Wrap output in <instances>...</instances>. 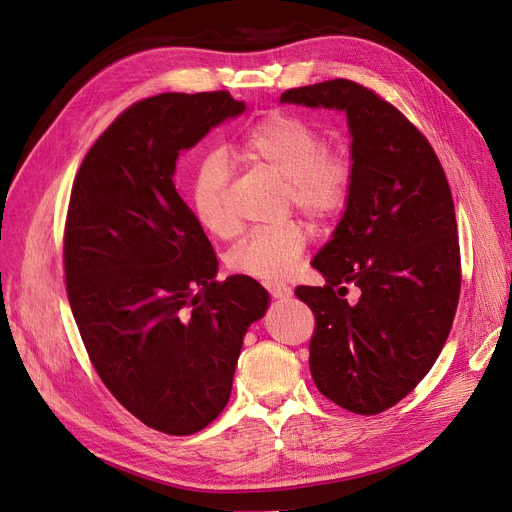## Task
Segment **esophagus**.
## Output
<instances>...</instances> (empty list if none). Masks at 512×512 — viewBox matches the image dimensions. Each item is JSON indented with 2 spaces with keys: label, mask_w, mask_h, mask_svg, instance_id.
I'll return each instance as SVG.
<instances>
[{
  "label": "esophagus",
  "mask_w": 512,
  "mask_h": 512,
  "mask_svg": "<svg viewBox=\"0 0 512 512\" xmlns=\"http://www.w3.org/2000/svg\"><path fill=\"white\" fill-rule=\"evenodd\" d=\"M266 289L270 291V295H272V298H276V300H287V298H291V295H293L291 287L285 285V283H278V280H270V283H266Z\"/></svg>",
  "instance_id": "34e87169"
}]
</instances>
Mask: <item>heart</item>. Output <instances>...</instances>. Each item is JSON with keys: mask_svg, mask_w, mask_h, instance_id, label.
<instances>
[{"mask_svg": "<svg viewBox=\"0 0 512 512\" xmlns=\"http://www.w3.org/2000/svg\"><path fill=\"white\" fill-rule=\"evenodd\" d=\"M240 151L287 178V204L315 221L338 217L353 191L355 166L340 146H323L321 131L298 114L270 112L240 138ZM189 200L195 219L214 236H232L238 227L229 204V170L225 155L206 153L193 170ZM308 246V229L289 219L274 227L253 229L232 251L227 263L236 274L280 280L293 274Z\"/></svg>", "mask_w": 512, "mask_h": 512, "instance_id": "1", "label": "heart"}]
</instances>
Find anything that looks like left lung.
I'll list each match as a JSON object with an SVG mask.
<instances>
[{"instance_id": "left-lung-1", "label": "left lung", "mask_w": 512, "mask_h": 512, "mask_svg": "<svg viewBox=\"0 0 512 512\" xmlns=\"http://www.w3.org/2000/svg\"><path fill=\"white\" fill-rule=\"evenodd\" d=\"M285 104L346 112L353 191L334 238L312 259L327 283L295 287L315 315L310 374L355 415H378L415 389L449 338L461 289L455 206L432 144L359 82L287 89ZM346 284L360 300L346 303Z\"/></svg>"}]
</instances>
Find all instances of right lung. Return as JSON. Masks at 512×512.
Segmentation results:
<instances>
[{
    "instance_id": "obj_1",
    "label": "right lung",
    "mask_w": 512,
    "mask_h": 512,
    "mask_svg": "<svg viewBox=\"0 0 512 512\" xmlns=\"http://www.w3.org/2000/svg\"><path fill=\"white\" fill-rule=\"evenodd\" d=\"M227 91L161 93L123 110L82 159L63 232L65 291L95 372L157 432L204 430L229 402L246 329L268 291L217 276L178 195L180 151L244 112Z\"/></svg>"
}]
</instances>
